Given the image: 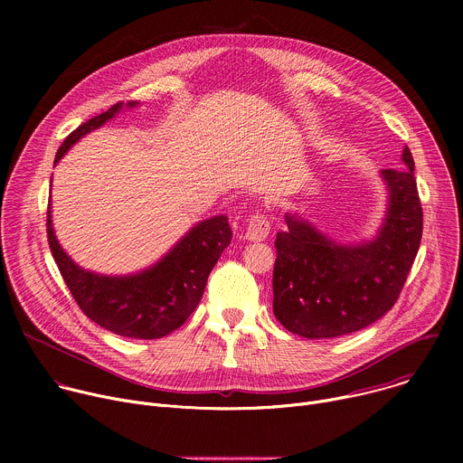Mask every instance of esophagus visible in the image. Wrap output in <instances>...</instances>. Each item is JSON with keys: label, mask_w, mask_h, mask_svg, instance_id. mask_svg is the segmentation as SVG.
I'll return each mask as SVG.
<instances>
[{"label": "esophagus", "mask_w": 463, "mask_h": 463, "mask_svg": "<svg viewBox=\"0 0 463 463\" xmlns=\"http://www.w3.org/2000/svg\"><path fill=\"white\" fill-rule=\"evenodd\" d=\"M269 222L266 216L261 214H254L250 216L247 229H245V238L250 241H263L269 236Z\"/></svg>", "instance_id": "34e87169"}]
</instances>
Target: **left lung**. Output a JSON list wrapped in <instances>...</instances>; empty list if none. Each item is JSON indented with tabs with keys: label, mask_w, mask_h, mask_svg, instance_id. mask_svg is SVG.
<instances>
[{
	"label": "left lung",
	"mask_w": 463,
	"mask_h": 463,
	"mask_svg": "<svg viewBox=\"0 0 463 463\" xmlns=\"http://www.w3.org/2000/svg\"><path fill=\"white\" fill-rule=\"evenodd\" d=\"M403 168L381 170L384 220L372 240L341 243L297 213L277 234L273 311L306 339L348 335L379 320L398 300L423 232V213L409 146Z\"/></svg>",
	"instance_id": "left-lung-1"
}]
</instances>
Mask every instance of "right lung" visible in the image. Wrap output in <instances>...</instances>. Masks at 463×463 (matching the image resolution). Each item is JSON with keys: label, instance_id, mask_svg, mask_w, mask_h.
Listing matches in <instances>:
<instances>
[{"label": "right lung", "instance_id": "1", "mask_svg": "<svg viewBox=\"0 0 463 463\" xmlns=\"http://www.w3.org/2000/svg\"><path fill=\"white\" fill-rule=\"evenodd\" d=\"M122 102L80 124L65 137L54 165L82 137L111 120ZM47 238L56 266L77 304L99 326L129 339H161L177 329L200 304L207 279L231 243L232 231L225 214L195 223L163 258L131 275H100L80 268L56 240L51 202L47 207Z\"/></svg>", "mask_w": 463, "mask_h": 463}]
</instances>
